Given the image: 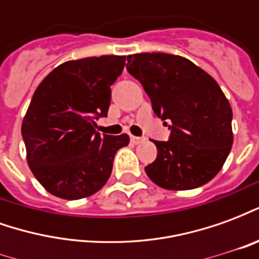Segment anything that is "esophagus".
<instances>
[{
    "instance_id": "obj_1",
    "label": "esophagus",
    "mask_w": 259,
    "mask_h": 259,
    "mask_svg": "<svg viewBox=\"0 0 259 259\" xmlns=\"http://www.w3.org/2000/svg\"><path fill=\"white\" fill-rule=\"evenodd\" d=\"M130 141L133 144H140L141 141H144V137H136V136H130Z\"/></svg>"
}]
</instances>
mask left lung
Listing matches in <instances>:
<instances>
[{
    "mask_svg": "<svg viewBox=\"0 0 259 259\" xmlns=\"http://www.w3.org/2000/svg\"><path fill=\"white\" fill-rule=\"evenodd\" d=\"M126 69L168 120V141H154L157 159L148 178L166 190H191L213 179L233 144L232 108L221 87L189 59L163 53L127 57ZM166 123V122H165Z\"/></svg>",
    "mask_w": 259,
    "mask_h": 259,
    "instance_id": "left-lung-1",
    "label": "left lung"
}]
</instances>
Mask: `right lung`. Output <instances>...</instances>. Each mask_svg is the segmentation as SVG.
Instances as JSON below:
<instances>
[{
    "mask_svg": "<svg viewBox=\"0 0 259 259\" xmlns=\"http://www.w3.org/2000/svg\"><path fill=\"white\" fill-rule=\"evenodd\" d=\"M124 62L118 55L68 61L34 91L22 137L31 172L55 197L80 200L97 193L111 176L116 151L129 144L127 135L96 132Z\"/></svg>",
    "mask_w": 259,
    "mask_h": 259,
    "instance_id": "1",
    "label": "right lung"
}]
</instances>
